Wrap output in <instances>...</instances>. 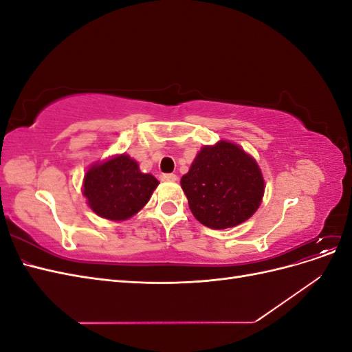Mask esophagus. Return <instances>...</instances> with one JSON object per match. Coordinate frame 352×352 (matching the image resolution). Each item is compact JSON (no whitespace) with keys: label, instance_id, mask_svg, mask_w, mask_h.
<instances>
[{"label":"esophagus","instance_id":"esophagus-1","mask_svg":"<svg viewBox=\"0 0 352 352\" xmlns=\"http://www.w3.org/2000/svg\"><path fill=\"white\" fill-rule=\"evenodd\" d=\"M160 179H162L163 182H175V180L177 179V176L173 175V173H163L162 176H160Z\"/></svg>","mask_w":352,"mask_h":352}]
</instances>
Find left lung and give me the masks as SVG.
Here are the masks:
<instances>
[{
  "label": "left lung",
  "mask_w": 352,
  "mask_h": 352,
  "mask_svg": "<svg viewBox=\"0 0 352 352\" xmlns=\"http://www.w3.org/2000/svg\"><path fill=\"white\" fill-rule=\"evenodd\" d=\"M180 185L195 219L211 229L233 228L248 220L264 194L258 164L228 141L202 148Z\"/></svg>",
  "instance_id": "left-lung-1"
}]
</instances>
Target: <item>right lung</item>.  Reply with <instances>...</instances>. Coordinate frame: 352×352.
Wrapping results in <instances>:
<instances>
[{
	"instance_id": "obj_1",
	"label": "right lung",
	"mask_w": 352,
	"mask_h": 352,
	"mask_svg": "<svg viewBox=\"0 0 352 352\" xmlns=\"http://www.w3.org/2000/svg\"><path fill=\"white\" fill-rule=\"evenodd\" d=\"M157 185L153 175L141 173L135 160L122 154L88 170L83 195L98 216L126 220L146 204Z\"/></svg>"
}]
</instances>
